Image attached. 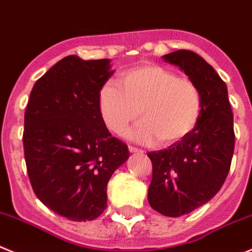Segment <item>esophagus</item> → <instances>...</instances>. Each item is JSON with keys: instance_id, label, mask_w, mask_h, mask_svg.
<instances>
[{"instance_id": "34e87169", "label": "esophagus", "mask_w": 252, "mask_h": 252, "mask_svg": "<svg viewBox=\"0 0 252 252\" xmlns=\"http://www.w3.org/2000/svg\"><path fill=\"white\" fill-rule=\"evenodd\" d=\"M128 150H130L131 153H141V155L143 153L142 150H140V148L137 147H133V146H128Z\"/></svg>"}]
</instances>
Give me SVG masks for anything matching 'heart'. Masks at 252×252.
Returning a JSON list of instances; mask_svg holds the SVG:
<instances>
[{
  "instance_id": "1",
  "label": "heart",
  "mask_w": 252,
  "mask_h": 252,
  "mask_svg": "<svg viewBox=\"0 0 252 252\" xmlns=\"http://www.w3.org/2000/svg\"><path fill=\"white\" fill-rule=\"evenodd\" d=\"M117 84H104L99 92L102 121L117 135H124L140 116L143 122L131 133L133 140L172 145L190 135L199 122L203 109L199 88L166 66L152 63L133 66L120 74Z\"/></svg>"
}]
</instances>
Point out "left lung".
I'll return each instance as SVG.
<instances>
[{"instance_id": "left-lung-1", "label": "left lung", "mask_w": 252, "mask_h": 252, "mask_svg": "<svg viewBox=\"0 0 252 252\" xmlns=\"http://www.w3.org/2000/svg\"><path fill=\"white\" fill-rule=\"evenodd\" d=\"M162 58L196 84L203 100L199 122L190 135L147 153L152 162L148 203L156 212L177 218L209 202L224 184L235 146L234 115L226 84L202 57L181 49Z\"/></svg>"}]
</instances>
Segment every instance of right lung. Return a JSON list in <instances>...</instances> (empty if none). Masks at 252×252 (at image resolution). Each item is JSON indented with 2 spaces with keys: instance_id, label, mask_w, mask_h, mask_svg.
<instances>
[{
  "instance_id": "right-lung-1",
  "label": "right lung",
  "mask_w": 252,
  "mask_h": 252,
  "mask_svg": "<svg viewBox=\"0 0 252 252\" xmlns=\"http://www.w3.org/2000/svg\"><path fill=\"white\" fill-rule=\"evenodd\" d=\"M114 74L109 59L68 56L35 81L25 112L23 147L38 199L73 221L107 207V183L130 152L102 121L99 92Z\"/></svg>"
}]
</instances>
